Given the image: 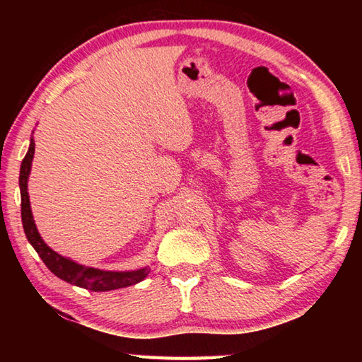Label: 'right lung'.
<instances>
[{"instance_id":"add662e5","label":"right lung","mask_w":362,"mask_h":362,"mask_svg":"<svg viewBox=\"0 0 362 362\" xmlns=\"http://www.w3.org/2000/svg\"><path fill=\"white\" fill-rule=\"evenodd\" d=\"M35 155V140L30 139V146L25 158H23L19 175V187H21V199H22V225L23 231L28 243L32 244L33 249L38 252L45 265L56 274L57 278L66 281L73 286L83 287V289L94 291V292H107L115 289H122V287L134 286L144 281L150 273V267H142L131 272H107V269H99L93 267H86L81 263L57 254L47 244L42 241L41 235L36 228L32 207H30V196H28V177L32 170V161Z\"/></svg>"}]
</instances>
